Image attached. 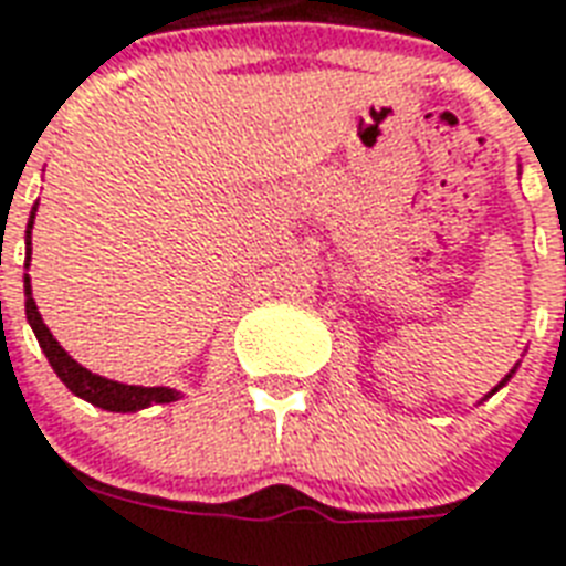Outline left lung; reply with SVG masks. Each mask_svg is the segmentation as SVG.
Segmentation results:
<instances>
[{"mask_svg": "<svg viewBox=\"0 0 566 566\" xmlns=\"http://www.w3.org/2000/svg\"><path fill=\"white\" fill-rule=\"evenodd\" d=\"M509 378H511V376H509ZM509 378H505V381H509ZM505 381H502V385H505ZM502 385H500V387H502Z\"/></svg>", "mask_w": 566, "mask_h": 566, "instance_id": "1", "label": "left lung"}]
</instances>
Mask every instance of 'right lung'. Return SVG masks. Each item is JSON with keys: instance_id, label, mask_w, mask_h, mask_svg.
<instances>
[{"instance_id": "add662e5", "label": "right lung", "mask_w": 566, "mask_h": 566, "mask_svg": "<svg viewBox=\"0 0 566 566\" xmlns=\"http://www.w3.org/2000/svg\"><path fill=\"white\" fill-rule=\"evenodd\" d=\"M38 211V208H34ZM34 211L29 217V231H25V240H29V255H31V226H34ZM29 266V264H25ZM25 317H29L34 335H38L40 349L46 353L52 370L57 373V378L64 381L75 396H82L96 408H105V411H140L146 405L158 402H172L176 399V390H167V387H137V385H119V381H111V378H102L96 373L84 370L82 364H75L70 355L57 346V340L52 337L43 319H40V311L31 300V284L29 275H25Z\"/></svg>"}]
</instances>
